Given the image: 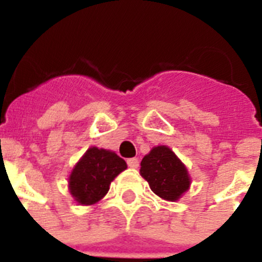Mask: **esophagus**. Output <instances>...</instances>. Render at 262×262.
Masks as SVG:
<instances>
[{"mask_svg": "<svg viewBox=\"0 0 262 262\" xmlns=\"http://www.w3.org/2000/svg\"><path fill=\"white\" fill-rule=\"evenodd\" d=\"M127 165L129 166V168H138L139 166V159H136V157H133V159H128L127 160Z\"/></svg>", "mask_w": 262, "mask_h": 262, "instance_id": "obj_1", "label": "esophagus"}]
</instances>
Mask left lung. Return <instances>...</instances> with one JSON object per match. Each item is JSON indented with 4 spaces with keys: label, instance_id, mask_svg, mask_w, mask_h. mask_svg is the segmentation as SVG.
<instances>
[{
    "label": "left lung",
    "instance_id": "1",
    "mask_svg": "<svg viewBox=\"0 0 262 262\" xmlns=\"http://www.w3.org/2000/svg\"><path fill=\"white\" fill-rule=\"evenodd\" d=\"M140 174L155 194L166 201H177L190 186L184 164L168 147H155L140 163Z\"/></svg>",
    "mask_w": 262,
    "mask_h": 262
}]
</instances>
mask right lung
I'll list each match as a JSON object with an SVG mask.
<instances>
[{
    "label": "right lung",
    "mask_w": 262,
    "mask_h": 262,
    "mask_svg": "<svg viewBox=\"0 0 262 262\" xmlns=\"http://www.w3.org/2000/svg\"><path fill=\"white\" fill-rule=\"evenodd\" d=\"M127 164L117 154L97 147L89 148L69 177V190L80 205H93L106 195L111 181Z\"/></svg>",
    "instance_id": "add662e5"
}]
</instances>
